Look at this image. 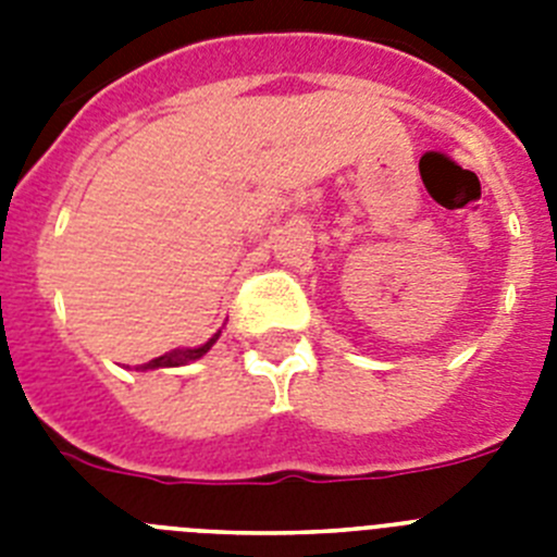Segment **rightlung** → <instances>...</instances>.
I'll use <instances>...</instances> for the list:
<instances>
[{"instance_id": "add662e5", "label": "right lung", "mask_w": 557, "mask_h": 557, "mask_svg": "<svg viewBox=\"0 0 557 557\" xmlns=\"http://www.w3.org/2000/svg\"><path fill=\"white\" fill-rule=\"evenodd\" d=\"M214 339H218V334L206 343V346L200 348H186V351H172V354H164V357L159 359H150V362H145V368H175V366H186V362H191V359H200L206 351H209L211 346H214Z\"/></svg>"}]
</instances>
